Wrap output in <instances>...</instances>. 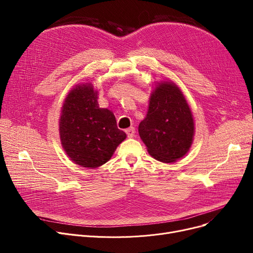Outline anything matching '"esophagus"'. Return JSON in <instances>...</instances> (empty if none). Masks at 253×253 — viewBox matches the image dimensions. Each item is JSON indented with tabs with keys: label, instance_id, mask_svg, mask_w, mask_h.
Wrapping results in <instances>:
<instances>
[{
	"label": "esophagus",
	"instance_id": "obj_1",
	"mask_svg": "<svg viewBox=\"0 0 253 253\" xmlns=\"http://www.w3.org/2000/svg\"><path fill=\"white\" fill-rule=\"evenodd\" d=\"M125 132L127 133L128 137H133L135 135V128L134 127H130V128L126 129Z\"/></svg>",
	"mask_w": 253,
	"mask_h": 253
}]
</instances>
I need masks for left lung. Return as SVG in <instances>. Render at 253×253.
Masks as SVG:
<instances>
[{"instance_id": "left-lung-1", "label": "left lung", "mask_w": 253, "mask_h": 253, "mask_svg": "<svg viewBox=\"0 0 253 253\" xmlns=\"http://www.w3.org/2000/svg\"><path fill=\"white\" fill-rule=\"evenodd\" d=\"M138 133L149 154L158 161L173 163L189 152L195 133L194 118L187 99L173 82L157 84Z\"/></svg>"}]
</instances>
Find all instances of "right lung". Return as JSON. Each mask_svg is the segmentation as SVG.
<instances>
[{"mask_svg":"<svg viewBox=\"0 0 253 253\" xmlns=\"http://www.w3.org/2000/svg\"><path fill=\"white\" fill-rule=\"evenodd\" d=\"M97 98L91 83L77 85L65 97L59 119L63 150L73 162L86 168L108 162L126 138L113 112L99 108Z\"/></svg>","mask_w":253,"mask_h":253,"instance_id":"right-lung-1","label":"right lung"}]
</instances>
